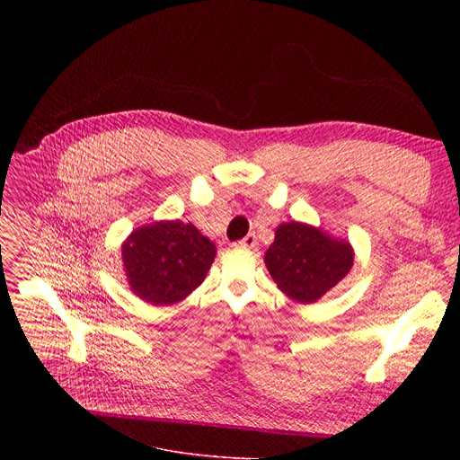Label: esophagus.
<instances>
[{
    "mask_svg": "<svg viewBox=\"0 0 460 460\" xmlns=\"http://www.w3.org/2000/svg\"><path fill=\"white\" fill-rule=\"evenodd\" d=\"M255 244H257L255 233H250V234H246L243 240H238V246H240V248H253Z\"/></svg>",
    "mask_w": 460,
    "mask_h": 460,
    "instance_id": "esophagus-1",
    "label": "esophagus"
}]
</instances>
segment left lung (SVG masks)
Wrapping results in <instances>:
<instances>
[{
	"mask_svg": "<svg viewBox=\"0 0 460 460\" xmlns=\"http://www.w3.org/2000/svg\"><path fill=\"white\" fill-rule=\"evenodd\" d=\"M264 262L288 298L313 304L350 272L354 252L347 240L307 224L288 222L276 229Z\"/></svg>",
	"mask_w": 460,
	"mask_h": 460,
	"instance_id": "8db88e82",
	"label": "left lung"
}]
</instances>
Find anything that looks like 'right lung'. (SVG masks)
<instances>
[{
	"mask_svg": "<svg viewBox=\"0 0 460 460\" xmlns=\"http://www.w3.org/2000/svg\"><path fill=\"white\" fill-rule=\"evenodd\" d=\"M120 252L134 295L153 305H169L203 283L216 246L193 224L173 220L132 231Z\"/></svg>",
	"mask_w": 460,
	"mask_h": 460,
	"instance_id": "1",
	"label": "right lung"
}]
</instances>
